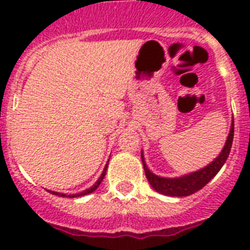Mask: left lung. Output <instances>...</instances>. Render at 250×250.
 Here are the masks:
<instances>
[{
  "mask_svg": "<svg viewBox=\"0 0 250 250\" xmlns=\"http://www.w3.org/2000/svg\"><path fill=\"white\" fill-rule=\"evenodd\" d=\"M233 140V118L231 122V128H229V136L225 143V146L222 148L221 153L214 158L209 165L202 167L200 170H196L189 174H184L182 176H175V178H166V176H160L156 175L152 170H149L148 165L145 162L144 153L141 150V161L144 166L145 175L148 179L149 184L156 192L165 196H171V197H186L189 194L197 192L205 187L211 179L218 174L222 166L229 158V150Z\"/></svg>",
  "mask_w": 250,
  "mask_h": 250,
  "instance_id": "1",
  "label": "left lung"
}]
</instances>
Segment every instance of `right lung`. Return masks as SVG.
<instances>
[{
	"label": "right lung",
	"instance_id": "add662e5",
	"mask_svg": "<svg viewBox=\"0 0 250 250\" xmlns=\"http://www.w3.org/2000/svg\"><path fill=\"white\" fill-rule=\"evenodd\" d=\"M107 165H109V161H107V164L105 165V168H104V171H102L101 176L97 179V182L94 183L93 186L90 187V188H86L85 190H83V192H79V193H74V194H66V193H60V192H54V190H48V192H50L52 194H56V196H60V197H80V196H85V194H89L92 193V192H94V190L97 189L98 187H100V184H101V182L104 180V178H105L106 175V170H107Z\"/></svg>",
	"mask_w": 250,
	"mask_h": 250
}]
</instances>
